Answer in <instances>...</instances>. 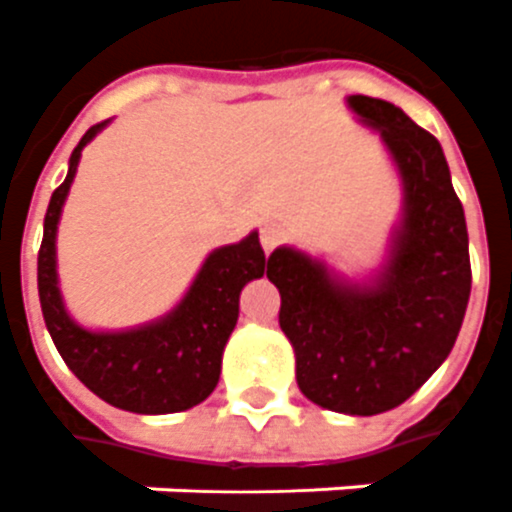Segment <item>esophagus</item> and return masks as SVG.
I'll return each instance as SVG.
<instances>
[{
	"label": "esophagus",
	"mask_w": 512,
	"mask_h": 512,
	"mask_svg": "<svg viewBox=\"0 0 512 512\" xmlns=\"http://www.w3.org/2000/svg\"><path fill=\"white\" fill-rule=\"evenodd\" d=\"M281 239H284V234H281V228L275 226V223H270V226L262 228V248L264 253H273L278 245H281Z\"/></svg>",
	"instance_id": "obj_1"
}]
</instances>
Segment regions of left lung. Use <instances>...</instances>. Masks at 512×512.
I'll list each match as a JSON object with an SVG mask.
<instances>
[{
    "mask_svg": "<svg viewBox=\"0 0 512 512\" xmlns=\"http://www.w3.org/2000/svg\"><path fill=\"white\" fill-rule=\"evenodd\" d=\"M405 181V220L378 284L339 286L292 248L267 259L297 386L328 411L375 416L411 397L455 347L471 292L469 231L433 134L389 101L350 96Z\"/></svg>",
    "mask_w": 512,
    "mask_h": 512,
    "instance_id": "obj_1",
    "label": "left lung"
}]
</instances>
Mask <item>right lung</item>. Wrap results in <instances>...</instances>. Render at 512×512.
Segmentation results:
<instances>
[{"label":"right lung","mask_w":512,"mask_h":512,"mask_svg":"<svg viewBox=\"0 0 512 512\" xmlns=\"http://www.w3.org/2000/svg\"><path fill=\"white\" fill-rule=\"evenodd\" d=\"M104 123L90 126L71 154L65 181L52 192L38 250V295L46 328L68 369L96 397L121 411L176 413L204 402L220 380L223 347L239 317L242 286L262 278L267 259L259 234L215 250L181 306L165 320L126 333H90L68 320L54 270V234L76 162Z\"/></svg>","instance_id":"add662e5"}]
</instances>
